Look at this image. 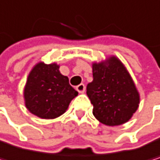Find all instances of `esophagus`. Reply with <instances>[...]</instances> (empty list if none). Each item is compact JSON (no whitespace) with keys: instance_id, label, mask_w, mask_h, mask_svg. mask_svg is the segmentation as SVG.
Segmentation results:
<instances>
[{"instance_id":"1","label":"esophagus","mask_w":160,"mask_h":160,"mask_svg":"<svg viewBox=\"0 0 160 160\" xmlns=\"http://www.w3.org/2000/svg\"><path fill=\"white\" fill-rule=\"evenodd\" d=\"M76 89L78 90V93H84V91H85V85L83 83H81V84H78Z\"/></svg>"}]
</instances>
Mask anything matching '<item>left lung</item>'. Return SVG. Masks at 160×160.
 I'll list each match as a JSON object with an SVG mask.
<instances>
[{
	"label": "left lung",
	"instance_id": "8db88e82",
	"mask_svg": "<svg viewBox=\"0 0 160 160\" xmlns=\"http://www.w3.org/2000/svg\"><path fill=\"white\" fill-rule=\"evenodd\" d=\"M93 81L86 94L93 104V115L101 123L120 126L127 123L139 107L140 95L124 63L115 56L92 63Z\"/></svg>",
	"mask_w": 160,
	"mask_h": 160
}]
</instances>
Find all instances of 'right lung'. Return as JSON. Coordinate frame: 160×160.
<instances>
[{
	"label": "right lung",
	"instance_id": "obj_1",
	"mask_svg": "<svg viewBox=\"0 0 160 160\" xmlns=\"http://www.w3.org/2000/svg\"><path fill=\"white\" fill-rule=\"evenodd\" d=\"M68 77L59 71L56 62L36 63L30 70L24 87L27 109L41 119H54L66 112L71 101L78 96Z\"/></svg>",
	"mask_w": 160,
	"mask_h": 160
}]
</instances>
